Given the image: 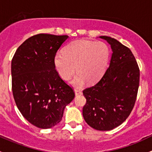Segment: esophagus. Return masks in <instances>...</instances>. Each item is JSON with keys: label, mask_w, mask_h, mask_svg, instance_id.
Returning a JSON list of instances; mask_svg holds the SVG:
<instances>
[{"label": "esophagus", "mask_w": 152, "mask_h": 152, "mask_svg": "<svg viewBox=\"0 0 152 152\" xmlns=\"http://www.w3.org/2000/svg\"><path fill=\"white\" fill-rule=\"evenodd\" d=\"M74 91H75V94H76V96H78V95H81V94H82V90H79V89L75 88V89H74Z\"/></svg>", "instance_id": "34e87169"}]
</instances>
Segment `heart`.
Segmentation results:
<instances>
[{
    "label": "heart",
    "instance_id": "1",
    "mask_svg": "<svg viewBox=\"0 0 152 152\" xmlns=\"http://www.w3.org/2000/svg\"><path fill=\"white\" fill-rule=\"evenodd\" d=\"M110 56L108 45L103 42L79 39L69 43L63 53H58L54 59L55 67L64 80H69L73 73L77 75L72 84L80 87L85 80L94 82L105 71Z\"/></svg>",
    "mask_w": 152,
    "mask_h": 152
}]
</instances>
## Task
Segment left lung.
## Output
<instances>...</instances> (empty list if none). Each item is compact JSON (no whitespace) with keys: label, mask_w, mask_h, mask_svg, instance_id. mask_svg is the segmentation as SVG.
<instances>
[{"label":"left lung","mask_w":152,"mask_h":152,"mask_svg":"<svg viewBox=\"0 0 152 152\" xmlns=\"http://www.w3.org/2000/svg\"><path fill=\"white\" fill-rule=\"evenodd\" d=\"M111 45L110 65L95 85L83 90L84 119L92 128L108 131L126 120L135 104L140 69L130 49L114 38L99 37Z\"/></svg>","instance_id":"obj_1"}]
</instances>
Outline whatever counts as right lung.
<instances>
[{"instance_id": "obj_1", "label": "right lung", "mask_w": 152, "mask_h": 152, "mask_svg": "<svg viewBox=\"0 0 152 152\" xmlns=\"http://www.w3.org/2000/svg\"><path fill=\"white\" fill-rule=\"evenodd\" d=\"M67 38L34 35L18 47L12 58L14 99L23 116L38 128L59 124L65 107L75 97L73 87L61 79L54 64L56 52Z\"/></svg>"}]
</instances>
